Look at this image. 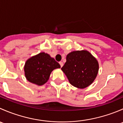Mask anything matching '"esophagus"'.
Returning <instances> with one entry per match:
<instances>
[{
    "instance_id": "obj_1",
    "label": "esophagus",
    "mask_w": 123,
    "mask_h": 123,
    "mask_svg": "<svg viewBox=\"0 0 123 123\" xmlns=\"http://www.w3.org/2000/svg\"><path fill=\"white\" fill-rule=\"evenodd\" d=\"M59 64H60V65L61 67L63 66V65H64V64H63L62 62H59Z\"/></svg>"
}]
</instances>
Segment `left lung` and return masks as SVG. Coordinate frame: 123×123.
<instances>
[{"mask_svg":"<svg viewBox=\"0 0 123 123\" xmlns=\"http://www.w3.org/2000/svg\"><path fill=\"white\" fill-rule=\"evenodd\" d=\"M61 68L71 85L84 89L92 83L99 69L97 60L86 50L74 51L67 56Z\"/></svg>","mask_w":123,"mask_h":123,"instance_id":"8db88e82","label":"left lung"}]
</instances>
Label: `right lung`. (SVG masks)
Masks as SVG:
<instances>
[{
    "label": "right lung",
    "instance_id": "right-lung-1",
    "mask_svg": "<svg viewBox=\"0 0 123 123\" xmlns=\"http://www.w3.org/2000/svg\"><path fill=\"white\" fill-rule=\"evenodd\" d=\"M59 68L61 66L59 63L49 55L40 53L26 61L25 75L30 82L41 86L49 80L50 73L54 69Z\"/></svg>",
    "mask_w": 123,
    "mask_h": 123
}]
</instances>
